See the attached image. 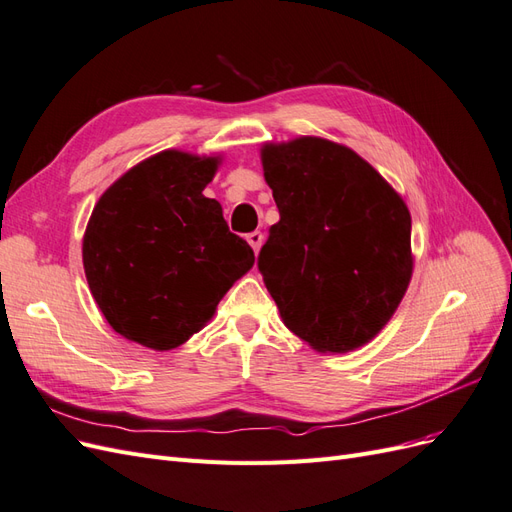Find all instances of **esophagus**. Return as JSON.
<instances>
[{
    "label": "esophagus",
    "instance_id": "34e87169",
    "mask_svg": "<svg viewBox=\"0 0 512 512\" xmlns=\"http://www.w3.org/2000/svg\"><path fill=\"white\" fill-rule=\"evenodd\" d=\"M262 239H265V237H262V232H250V235H247V243H250L252 245V250L258 254V250H260V245H262Z\"/></svg>",
    "mask_w": 512,
    "mask_h": 512
}]
</instances>
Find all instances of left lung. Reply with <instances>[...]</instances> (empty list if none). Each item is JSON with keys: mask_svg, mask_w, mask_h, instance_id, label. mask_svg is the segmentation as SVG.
<instances>
[{"mask_svg": "<svg viewBox=\"0 0 512 512\" xmlns=\"http://www.w3.org/2000/svg\"><path fill=\"white\" fill-rule=\"evenodd\" d=\"M280 222L258 269L286 327L322 354L371 342L412 280V218L359 153L320 136L260 147Z\"/></svg>", "mask_w": 512, "mask_h": 512, "instance_id": "8db88e82", "label": "left lung"}]
</instances>
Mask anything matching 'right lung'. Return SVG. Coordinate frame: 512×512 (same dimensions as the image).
<instances>
[{
	"label": "right lung",
	"mask_w": 512,
	"mask_h": 512,
	"mask_svg": "<svg viewBox=\"0 0 512 512\" xmlns=\"http://www.w3.org/2000/svg\"><path fill=\"white\" fill-rule=\"evenodd\" d=\"M222 156L164 149L132 166L96 203L83 267L106 322L121 337L166 352L213 318L254 252L203 190Z\"/></svg>",
	"instance_id": "1"
}]
</instances>
